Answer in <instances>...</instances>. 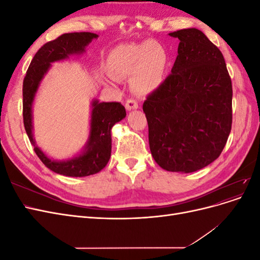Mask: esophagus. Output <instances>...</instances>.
<instances>
[{
    "instance_id": "34e87169",
    "label": "esophagus",
    "mask_w": 260,
    "mask_h": 260,
    "mask_svg": "<svg viewBox=\"0 0 260 260\" xmlns=\"http://www.w3.org/2000/svg\"><path fill=\"white\" fill-rule=\"evenodd\" d=\"M138 107H139V104L136 100L130 99L125 102V108H127L128 111H131V109H137Z\"/></svg>"
}]
</instances>
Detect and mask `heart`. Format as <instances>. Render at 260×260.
<instances>
[{
  "label": "heart",
  "instance_id": "b5f03b06",
  "mask_svg": "<svg viewBox=\"0 0 260 260\" xmlns=\"http://www.w3.org/2000/svg\"><path fill=\"white\" fill-rule=\"evenodd\" d=\"M168 60L167 50L156 41L118 45L109 55V65L116 76H135L132 88L139 94L152 93L159 88ZM109 80L114 81L112 77Z\"/></svg>",
  "mask_w": 260,
  "mask_h": 260
}]
</instances>
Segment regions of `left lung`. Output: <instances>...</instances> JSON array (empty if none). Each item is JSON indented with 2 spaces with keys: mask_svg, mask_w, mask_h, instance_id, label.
I'll list each match as a JSON object with an SVG mask.
<instances>
[{
  "mask_svg": "<svg viewBox=\"0 0 260 260\" xmlns=\"http://www.w3.org/2000/svg\"><path fill=\"white\" fill-rule=\"evenodd\" d=\"M169 36L179 39L171 74L143 104L149 149L159 166L194 172L216 160L232 125V83L222 53L201 30Z\"/></svg>",
  "mask_w": 260,
  "mask_h": 260,
  "instance_id": "left-lung-1",
  "label": "left lung"
}]
</instances>
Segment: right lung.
<instances>
[{"mask_svg": "<svg viewBox=\"0 0 260 260\" xmlns=\"http://www.w3.org/2000/svg\"><path fill=\"white\" fill-rule=\"evenodd\" d=\"M99 36L92 32L64 34L45 43L31 60L22 83L23 125L39 158L56 174L66 177H86L103 169L112 153V128L125 117V109L117 102L92 101L90 135L83 151L67 160H54L36 144L32 133V104L39 85L54 61L64 60L72 55L84 53L85 46Z\"/></svg>", "mask_w": 260, "mask_h": 260, "instance_id": "obj_1", "label": "right lung"}]
</instances>
